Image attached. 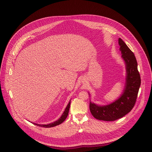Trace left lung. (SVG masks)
<instances>
[{"label":"left lung","instance_id":"left-lung-1","mask_svg":"<svg viewBox=\"0 0 152 152\" xmlns=\"http://www.w3.org/2000/svg\"><path fill=\"white\" fill-rule=\"evenodd\" d=\"M118 43L120 45L119 49L121 52L122 57L126 63V87L121 96L110 105L98 106L90 102L89 108L91 114L99 120L113 121L129 113L135 105L140 86V76L134 53L121 38H119Z\"/></svg>","mask_w":152,"mask_h":152}]
</instances>
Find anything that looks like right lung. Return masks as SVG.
I'll use <instances>...</instances> for the list:
<instances>
[{
  "mask_svg": "<svg viewBox=\"0 0 152 152\" xmlns=\"http://www.w3.org/2000/svg\"><path fill=\"white\" fill-rule=\"evenodd\" d=\"M70 102H71V100L69 101V102L68 104L67 107H66L65 111H64L63 115H61V116L58 119L57 121H55L53 123H50L49 124H36V123H34V124H36V125H37L38 126H40V127H54V126H56L60 124L61 123H62L65 120L66 118H67V116L68 115L69 110V107H70Z\"/></svg>",
  "mask_w": 152,
  "mask_h": 152,
  "instance_id": "right-lung-1",
  "label": "right lung"
}]
</instances>
